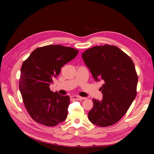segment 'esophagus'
<instances>
[{"instance_id":"esophagus-1","label":"esophagus","mask_w":154,"mask_h":154,"mask_svg":"<svg viewBox=\"0 0 154 154\" xmlns=\"http://www.w3.org/2000/svg\"><path fill=\"white\" fill-rule=\"evenodd\" d=\"M85 97H83L79 96H71V100H84Z\"/></svg>"}]
</instances>
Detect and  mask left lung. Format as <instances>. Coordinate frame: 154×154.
<instances>
[{
    "label": "left lung",
    "instance_id": "1",
    "mask_svg": "<svg viewBox=\"0 0 154 154\" xmlns=\"http://www.w3.org/2000/svg\"><path fill=\"white\" fill-rule=\"evenodd\" d=\"M82 58L96 81L102 80L101 101L93 99L90 122L101 127L114 125L127 113L137 95V74L128 55L117 46L105 44L85 51Z\"/></svg>",
    "mask_w": 154,
    "mask_h": 154
}]
</instances>
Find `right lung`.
Returning a JSON list of instances; mask_svg holds the SVG:
<instances>
[{
  "label": "right lung",
  "mask_w": 154,
  "mask_h": 154,
  "mask_svg": "<svg viewBox=\"0 0 154 154\" xmlns=\"http://www.w3.org/2000/svg\"><path fill=\"white\" fill-rule=\"evenodd\" d=\"M78 53L72 48L49 45L35 49L23 62L19 88L26 109L36 122L54 127L66 119L70 97L51 91L49 85Z\"/></svg>",
  "instance_id": "1"
}]
</instances>
